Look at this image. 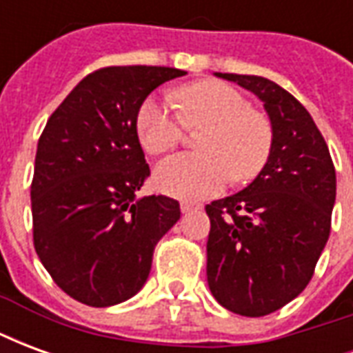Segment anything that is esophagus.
I'll return each mask as SVG.
<instances>
[{"mask_svg": "<svg viewBox=\"0 0 353 353\" xmlns=\"http://www.w3.org/2000/svg\"><path fill=\"white\" fill-rule=\"evenodd\" d=\"M200 204H196V202H189V200H183L181 202V212L183 214H189V212H192V210H199Z\"/></svg>", "mask_w": 353, "mask_h": 353, "instance_id": "1", "label": "esophagus"}]
</instances>
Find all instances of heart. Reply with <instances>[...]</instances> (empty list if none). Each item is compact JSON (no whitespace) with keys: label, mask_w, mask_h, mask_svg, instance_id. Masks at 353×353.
Here are the masks:
<instances>
[{"label":"heart","mask_w":353,"mask_h":353,"mask_svg":"<svg viewBox=\"0 0 353 353\" xmlns=\"http://www.w3.org/2000/svg\"><path fill=\"white\" fill-rule=\"evenodd\" d=\"M177 108L147 98L138 109L136 130L147 153L162 154L177 147L185 128H206L199 154H176L154 170V185L177 199H206L219 192L232 177L248 183L270 159L274 128L270 119L252 109L236 88L221 81H200L176 92Z\"/></svg>","instance_id":"heart-1"}]
</instances>
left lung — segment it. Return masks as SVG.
Masks as SVG:
<instances>
[{
  "instance_id": "8db88e82",
  "label": "left lung",
  "mask_w": 353,
  "mask_h": 353,
  "mask_svg": "<svg viewBox=\"0 0 353 353\" xmlns=\"http://www.w3.org/2000/svg\"><path fill=\"white\" fill-rule=\"evenodd\" d=\"M265 103L270 159L244 191L206 206L208 285L227 310L261 318L303 293L331 232L336 176L327 143L295 96L257 75L217 73Z\"/></svg>"
}]
</instances>
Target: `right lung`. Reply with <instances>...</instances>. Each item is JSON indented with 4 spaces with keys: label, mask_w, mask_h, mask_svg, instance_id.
I'll return each mask as SVG.
<instances>
[{
    "label": "right lung",
    "mask_w": 353,
    "mask_h": 353,
    "mask_svg": "<svg viewBox=\"0 0 353 353\" xmlns=\"http://www.w3.org/2000/svg\"><path fill=\"white\" fill-rule=\"evenodd\" d=\"M181 75L161 65L101 68L47 121L30 192L34 245L54 283L79 303L101 308L136 295L154 245L181 215L179 202L164 194L136 199L151 174L138 109Z\"/></svg>",
    "instance_id": "add662e5"
}]
</instances>
